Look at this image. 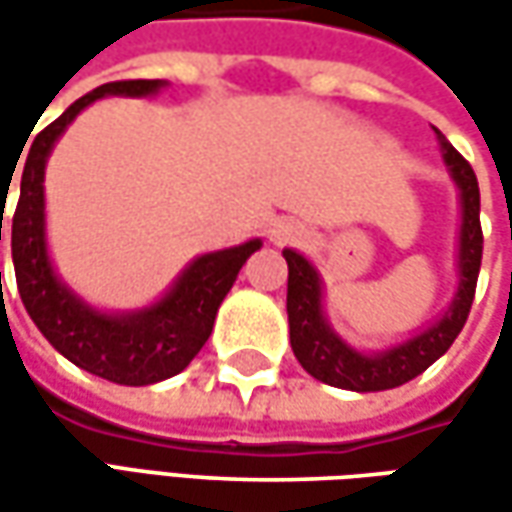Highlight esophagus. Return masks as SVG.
<instances>
[{
	"label": "esophagus",
	"mask_w": 512,
	"mask_h": 512,
	"mask_svg": "<svg viewBox=\"0 0 512 512\" xmlns=\"http://www.w3.org/2000/svg\"><path fill=\"white\" fill-rule=\"evenodd\" d=\"M296 236V230H290V227H282L279 233H276V242H287V239H293Z\"/></svg>",
	"instance_id": "1"
}]
</instances>
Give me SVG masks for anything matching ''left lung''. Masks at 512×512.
I'll return each mask as SVG.
<instances>
[{"label": "left lung", "instance_id": "8db88e82", "mask_svg": "<svg viewBox=\"0 0 512 512\" xmlns=\"http://www.w3.org/2000/svg\"><path fill=\"white\" fill-rule=\"evenodd\" d=\"M439 133V130H436ZM444 159L453 170V179L462 190V247H459V293L439 325L424 330L422 336L387 350L382 356H362L327 327L322 316V290L319 276L299 253L285 250L287 262V319H290V344L299 364L319 382L342 390H390L416 379L439 356L450 350L470 316L479 267H482V222H479V182L470 162L439 133Z\"/></svg>", "mask_w": 512, "mask_h": 512}]
</instances>
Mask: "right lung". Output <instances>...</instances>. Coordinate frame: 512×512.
<instances>
[{"label": "right lung", "mask_w": 512, "mask_h": 512, "mask_svg": "<svg viewBox=\"0 0 512 512\" xmlns=\"http://www.w3.org/2000/svg\"><path fill=\"white\" fill-rule=\"evenodd\" d=\"M159 88H162L159 79L108 82L76 99L59 119H53L48 128L39 130L30 142L28 159L22 162L19 202L10 219V253H13L16 287L33 325L76 367L88 370L93 376H102L108 382L130 384V387L170 379L193 362V356L205 347L216 310L227 296V290L233 287L250 253L262 247L259 239H253L247 245L230 247L222 253H207L187 267L182 279L159 305L133 316H102L82 305L53 276L45 250V196H42L45 159L53 142L76 119L79 110L102 99L105 93L148 96Z\"/></svg>", "instance_id": "right-lung-1"}]
</instances>
